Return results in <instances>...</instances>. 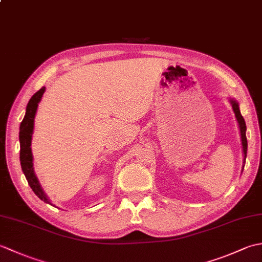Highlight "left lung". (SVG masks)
<instances>
[{"mask_svg": "<svg viewBox=\"0 0 262 262\" xmlns=\"http://www.w3.org/2000/svg\"><path fill=\"white\" fill-rule=\"evenodd\" d=\"M231 104L233 111L235 114V118L238 122V128H240V133H241V141H242V146H243V154H244V160L247 158V151H248V141H247V136H246V132H247V126H246V121H244V118L242 117L240 113V108H238V103L235 101V100L231 99Z\"/></svg>", "mask_w": 262, "mask_h": 262, "instance_id": "obj_1", "label": "left lung"}]
</instances>
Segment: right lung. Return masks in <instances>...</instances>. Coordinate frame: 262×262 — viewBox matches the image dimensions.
Returning <instances> with one entry per match:
<instances>
[{
	"mask_svg": "<svg viewBox=\"0 0 262 262\" xmlns=\"http://www.w3.org/2000/svg\"><path fill=\"white\" fill-rule=\"evenodd\" d=\"M46 88L42 86L40 90L37 91L29 102L27 104L26 109V115L24 120L21 121L20 125V133H19V140H20V162H21V168L24 173L26 176V179L28 180L30 188L32 191L35 192L37 196L40 198L43 202L47 204L52 203L49 202V199L43 192L40 185H39V181L35 174V171H33V158L31 153V138H32V133H33V121H35V116L37 113L38 103L40 102L41 97L43 92H45Z\"/></svg>",
	"mask_w": 262,
	"mask_h": 262,
	"instance_id": "add662e5",
	"label": "right lung"
}]
</instances>
